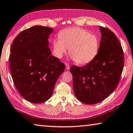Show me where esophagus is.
<instances>
[{"mask_svg": "<svg viewBox=\"0 0 133 133\" xmlns=\"http://www.w3.org/2000/svg\"><path fill=\"white\" fill-rule=\"evenodd\" d=\"M66 69L67 70H69V69H70V65H69V64H68V63H66Z\"/></svg>", "mask_w": 133, "mask_h": 133, "instance_id": "obj_1", "label": "esophagus"}]
</instances>
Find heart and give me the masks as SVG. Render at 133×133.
<instances>
[{
    "instance_id": "b5f03b06",
    "label": "heart",
    "mask_w": 133,
    "mask_h": 133,
    "mask_svg": "<svg viewBox=\"0 0 133 133\" xmlns=\"http://www.w3.org/2000/svg\"><path fill=\"white\" fill-rule=\"evenodd\" d=\"M69 49V56L78 64H85L93 60L98 53L99 39L85 29L78 27L67 28L54 41L55 56L61 58Z\"/></svg>"
}]
</instances>
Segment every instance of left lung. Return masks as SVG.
<instances>
[{"instance_id": "8db88e82", "label": "left lung", "mask_w": 133, "mask_h": 133, "mask_svg": "<svg viewBox=\"0 0 133 133\" xmlns=\"http://www.w3.org/2000/svg\"><path fill=\"white\" fill-rule=\"evenodd\" d=\"M102 34L96 56L83 67L71 66L73 85L81 102L95 104L104 100L118 85L124 67V52L112 31L100 27Z\"/></svg>"}]
</instances>
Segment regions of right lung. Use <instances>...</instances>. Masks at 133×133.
<instances>
[{"label": "right lung", "instance_id": "add662e5", "mask_svg": "<svg viewBox=\"0 0 133 133\" xmlns=\"http://www.w3.org/2000/svg\"><path fill=\"white\" fill-rule=\"evenodd\" d=\"M53 29L34 26L21 31L10 48L12 79L21 96L35 104L51 96L57 80L65 69L60 59L51 55L48 38Z\"/></svg>", "mask_w": 133, "mask_h": 133}]
</instances>
